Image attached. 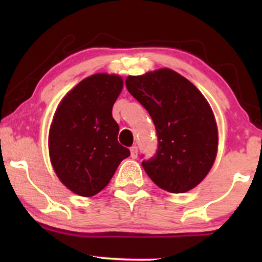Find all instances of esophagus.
Listing matches in <instances>:
<instances>
[{
	"instance_id": "obj_1",
	"label": "esophagus",
	"mask_w": 262,
	"mask_h": 262,
	"mask_svg": "<svg viewBox=\"0 0 262 262\" xmlns=\"http://www.w3.org/2000/svg\"><path fill=\"white\" fill-rule=\"evenodd\" d=\"M130 156L133 159H137V156H138V148L135 145L132 146V148H130Z\"/></svg>"
}]
</instances>
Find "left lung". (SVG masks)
<instances>
[{"instance_id": "8db88e82", "label": "left lung", "mask_w": 262, "mask_h": 262, "mask_svg": "<svg viewBox=\"0 0 262 262\" xmlns=\"http://www.w3.org/2000/svg\"><path fill=\"white\" fill-rule=\"evenodd\" d=\"M125 86L148 111L158 133V152L143 161L151 181L171 193L200 185L218 152L217 122L202 92L167 68L128 76Z\"/></svg>"}]
</instances>
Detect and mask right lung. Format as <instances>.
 Masks as SVG:
<instances>
[{"label": "right lung", "mask_w": 262, "mask_h": 262, "mask_svg": "<svg viewBox=\"0 0 262 262\" xmlns=\"http://www.w3.org/2000/svg\"><path fill=\"white\" fill-rule=\"evenodd\" d=\"M123 90L116 74H93L64 96L49 129V158L56 176L75 194L92 197L110 183L130 151L118 143L112 117Z\"/></svg>", "instance_id": "obj_1"}]
</instances>
